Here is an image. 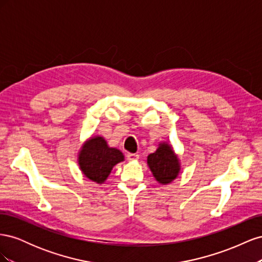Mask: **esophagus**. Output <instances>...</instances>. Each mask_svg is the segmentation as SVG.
<instances>
[{
  "label": "esophagus",
  "instance_id": "34e87169",
  "mask_svg": "<svg viewBox=\"0 0 262 262\" xmlns=\"http://www.w3.org/2000/svg\"><path fill=\"white\" fill-rule=\"evenodd\" d=\"M139 157H140L139 154H133V153L126 154V158H128L129 161H137V160H139Z\"/></svg>",
  "mask_w": 262,
  "mask_h": 262
}]
</instances>
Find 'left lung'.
I'll return each mask as SVG.
<instances>
[{
    "mask_svg": "<svg viewBox=\"0 0 262 262\" xmlns=\"http://www.w3.org/2000/svg\"><path fill=\"white\" fill-rule=\"evenodd\" d=\"M147 165L155 179L162 185H168L180 171L178 156L168 143H161L154 153L147 156Z\"/></svg>",
    "mask_w": 262,
    "mask_h": 262,
    "instance_id": "left-lung-1",
    "label": "left lung"
}]
</instances>
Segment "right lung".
<instances>
[{
  "instance_id": "1",
  "label": "right lung",
  "mask_w": 262,
  "mask_h": 262,
  "mask_svg": "<svg viewBox=\"0 0 262 262\" xmlns=\"http://www.w3.org/2000/svg\"><path fill=\"white\" fill-rule=\"evenodd\" d=\"M124 161L120 150L109 147L102 137H93L83 144L78 153V165L84 176L97 184H104L114 166Z\"/></svg>"
}]
</instances>
